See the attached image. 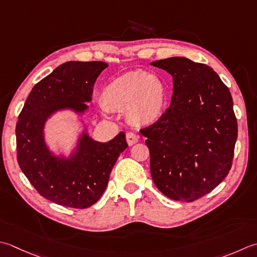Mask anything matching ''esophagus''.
I'll return each instance as SVG.
<instances>
[{"label":"esophagus","instance_id":"esophagus-1","mask_svg":"<svg viewBox=\"0 0 257 257\" xmlns=\"http://www.w3.org/2000/svg\"><path fill=\"white\" fill-rule=\"evenodd\" d=\"M125 140H127L129 146H133L136 143H138V136L134 133H128L125 135Z\"/></svg>","mask_w":257,"mask_h":257}]
</instances>
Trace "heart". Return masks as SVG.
<instances>
[{"instance_id": "1", "label": "heart", "mask_w": 257, "mask_h": 257, "mask_svg": "<svg viewBox=\"0 0 257 257\" xmlns=\"http://www.w3.org/2000/svg\"><path fill=\"white\" fill-rule=\"evenodd\" d=\"M168 89L164 80L143 70L129 71L111 80L101 92V102L112 111H125L137 125H150L163 117Z\"/></svg>"}]
</instances>
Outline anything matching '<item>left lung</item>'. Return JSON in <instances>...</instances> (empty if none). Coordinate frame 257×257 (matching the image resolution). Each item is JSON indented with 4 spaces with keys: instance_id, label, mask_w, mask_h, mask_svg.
Returning <instances> with one entry per match:
<instances>
[{
    "instance_id": "obj_1",
    "label": "left lung",
    "mask_w": 257,
    "mask_h": 257,
    "mask_svg": "<svg viewBox=\"0 0 257 257\" xmlns=\"http://www.w3.org/2000/svg\"><path fill=\"white\" fill-rule=\"evenodd\" d=\"M173 77L170 107L142 129L150 173L167 197L193 202L223 182L232 167L237 121L228 88L208 65L184 57L150 63Z\"/></svg>"
}]
</instances>
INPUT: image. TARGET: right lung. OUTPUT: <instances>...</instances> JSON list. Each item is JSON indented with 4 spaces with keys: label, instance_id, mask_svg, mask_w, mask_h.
<instances>
[{
    "label": "right lung",
    "instance_id": "obj_1",
    "mask_svg": "<svg viewBox=\"0 0 257 257\" xmlns=\"http://www.w3.org/2000/svg\"><path fill=\"white\" fill-rule=\"evenodd\" d=\"M108 64L69 61L34 85L15 128L18 163L39 194L72 208H87L107 188L110 173L128 147L123 132L108 143L90 137L83 114L91 101L92 87ZM70 111L83 130L68 155L57 153L45 139V123L54 114Z\"/></svg>",
    "mask_w": 257,
    "mask_h": 257
}]
</instances>
